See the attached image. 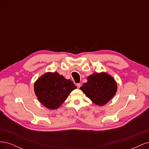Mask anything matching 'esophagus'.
Segmentation results:
<instances>
[{
	"label": "esophagus",
	"mask_w": 149,
	"mask_h": 149,
	"mask_svg": "<svg viewBox=\"0 0 149 149\" xmlns=\"http://www.w3.org/2000/svg\"><path fill=\"white\" fill-rule=\"evenodd\" d=\"M76 86L78 87V88H80V86H81V84H80V83L76 84Z\"/></svg>",
	"instance_id": "1"
}]
</instances>
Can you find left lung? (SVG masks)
Returning a JSON list of instances; mask_svg holds the SVG:
<instances>
[{
	"instance_id": "1",
	"label": "left lung",
	"mask_w": 149,
	"mask_h": 149,
	"mask_svg": "<svg viewBox=\"0 0 149 149\" xmlns=\"http://www.w3.org/2000/svg\"><path fill=\"white\" fill-rule=\"evenodd\" d=\"M80 89L95 104L105 105L114 96L118 85L114 78L106 72L94 73L87 78V82Z\"/></svg>"
}]
</instances>
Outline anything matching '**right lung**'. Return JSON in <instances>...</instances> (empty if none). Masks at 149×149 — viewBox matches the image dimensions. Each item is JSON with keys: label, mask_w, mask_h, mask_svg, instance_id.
<instances>
[{"label": "right lung", "mask_w": 149, "mask_h": 149, "mask_svg": "<svg viewBox=\"0 0 149 149\" xmlns=\"http://www.w3.org/2000/svg\"><path fill=\"white\" fill-rule=\"evenodd\" d=\"M76 86L58 72H47L34 83V91L38 101L49 109H56L68 97Z\"/></svg>", "instance_id": "1"}]
</instances>
